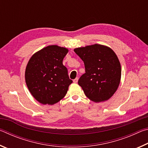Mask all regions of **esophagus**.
I'll return each instance as SVG.
<instances>
[{
	"label": "esophagus",
	"mask_w": 148,
	"mask_h": 148,
	"mask_svg": "<svg viewBox=\"0 0 148 148\" xmlns=\"http://www.w3.org/2000/svg\"><path fill=\"white\" fill-rule=\"evenodd\" d=\"M77 81H78V78H77V77H76V78H75L73 80V82H74V83H75V84H76L77 82Z\"/></svg>",
	"instance_id": "obj_1"
}]
</instances>
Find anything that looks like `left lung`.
Returning a JSON list of instances; mask_svg holds the SVG:
<instances>
[{
  "instance_id": "8db88e82",
  "label": "left lung",
  "mask_w": 148,
  "mask_h": 148,
  "mask_svg": "<svg viewBox=\"0 0 148 148\" xmlns=\"http://www.w3.org/2000/svg\"><path fill=\"white\" fill-rule=\"evenodd\" d=\"M84 62L86 73L78 84L87 98L95 102L106 101L116 92L121 81V67L110 47L95 44L74 49Z\"/></svg>"
}]
</instances>
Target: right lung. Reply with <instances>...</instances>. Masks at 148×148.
Instances as JSON below:
<instances>
[{"label": "right lung", "mask_w": 148, "mask_h": 148, "mask_svg": "<svg viewBox=\"0 0 148 148\" xmlns=\"http://www.w3.org/2000/svg\"><path fill=\"white\" fill-rule=\"evenodd\" d=\"M69 52L57 45L45 47L32 55L27 64L25 77L34 98L42 104H56L66 95L72 80L62 60Z\"/></svg>", "instance_id": "right-lung-1"}]
</instances>
